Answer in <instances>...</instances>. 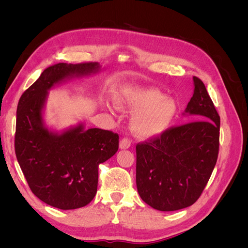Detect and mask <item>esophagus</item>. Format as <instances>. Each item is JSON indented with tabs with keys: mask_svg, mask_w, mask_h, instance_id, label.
I'll return each mask as SVG.
<instances>
[{
	"mask_svg": "<svg viewBox=\"0 0 248 248\" xmlns=\"http://www.w3.org/2000/svg\"><path fill=\"white\" fill-rule=\"evenodd\" d=\"M131 146V140L128 138H123L120 141V148L121 149H128Z\"/></svg>",
	"mask_w": 248,
	"mask_h": 248,
	"instance_id": "34e87169",
	"label": "esophagus"
}]
</instances>
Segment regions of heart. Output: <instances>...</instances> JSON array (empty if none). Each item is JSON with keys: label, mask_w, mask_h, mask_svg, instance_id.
Here are the masks:
<instances>
[{"label": "heart", "mask_w": 248, "mask_h": 248, "mask_svg": "<svg viewBox=\"0 0 248 248\" xmlns=\"http://www.w3.org/2000/svg\"><path fill=\"white\" fill-rule=\"evenodd\" d=\"M121 110L138 111L132 120V129L137 136L152 138L159 136L171 125L177 114V103L164 97L158 90L144 87H128L115 98Z\"/></svg>", "instance_id": "obj_1"}]
</instances>
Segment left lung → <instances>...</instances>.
Wrapping results in <instances>:
<instances>
[{"label":"left lung","mask_w":248,"mask_h":248,"mask_svg":"<svg viewBox=\"0 0 248 248\" xmlns=\"http://www.w3.org/2000/svg\"><path fill=\"white\" fill-rule=\"evenodd\" d=\"M185 109L193 120L138 142L137 187L146 204L176 211L194 204L211 177L219 151L220 117L206 87L193 77Z\"/></svg>","instance_id":"left-lung-1"}]
</instances>
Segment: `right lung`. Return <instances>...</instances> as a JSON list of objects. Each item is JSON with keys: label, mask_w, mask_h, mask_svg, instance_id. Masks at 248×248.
Listing matches in <instances>:
<instances>
[{"label": "right lung", "mask_w": 248, "mask_h": 248, "mask_svg": "<svg viewBox=\"0 0 248 248\" xmlns=\"http://www.w3.org/2000/svg\"><path fill=\"white\" fill-rule=\"evenodd\" d=\"M98 63H59L44 70L22 93L16 110V158L30 189L63 210L84 207L97 192L98 167L118 151L119 134L79 125L62 134L48 131L41 111L47 90L71 76L98 69Z\"/></svg>", "instance_id": "right-lung-1"}]
</instances>
